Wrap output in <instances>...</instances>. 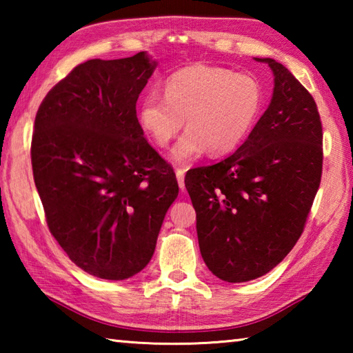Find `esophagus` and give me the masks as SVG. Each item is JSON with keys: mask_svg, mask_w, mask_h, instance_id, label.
<instances>
[{"mask_svg": "<svg viewBox=\"0 0 353 353\" xmlns=\"http://www.w3.org/2000/svg\"><path fill=\"white\" fill-rule=\"evenodd\" d=\"M176 177H177L179 187H181V190H183L185 188V170L183 168H177L176 170Z\"/></svg>", "mask_w": 353, "mask_h": 353, "instance_id": "obj_1", "label": "esophagus"}]
</instances>
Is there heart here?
<instances>
[{
  "mask_svg": "<svg viewBox=\"0 0 353 353\" xmlns=\"http://www.w3.org/2000/svg\"><path fill=\"white\" fill-rule=\"evenodd\" d=\"M265 105V90L255 76L212 65H191L165 81V97L148 93L139 121L155 146L168 148L181 134L172 157L188 162L205 151L224 155L252 132Z\"/></svg>",
  "mask_w": 353,
  "mask_h": 353,
  "instance_id": "obj_1",
  "label": "heart"
}]
</instances>
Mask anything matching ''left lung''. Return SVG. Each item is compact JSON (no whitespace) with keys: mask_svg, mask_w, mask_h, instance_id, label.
I'll return each instance as SVG.
<instances>
[{"mask_svg":"<svg viewBox=\"0 0 353 353\" xmlns=\"http://www.w3.org/2000/svg\"><path fill=\"white\" fill-rule=\"evenodd\" d=\"M274 73L271 104L248 140L218 163L187 172L201 255L214 276H265L294 248L322 176V124L314 99L290 70Z\"/></svg>","mask_w":353,"mask_h":353,"instance_id":"left-lung-1","label":"left lung"}]
</instances>
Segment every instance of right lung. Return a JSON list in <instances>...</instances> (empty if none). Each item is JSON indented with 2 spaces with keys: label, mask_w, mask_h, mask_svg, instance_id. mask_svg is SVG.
I'll return each instance as SVG.
<instances>
[{
  "label": "right lung",
  "mask_w": 353,
  "mask_h": 353,
  "mask_svg": "<svg viewBox=\"0 0 353 353\" xmlns=\"http://www.w3.org/2000/svg\"><path fill=\"white\" fill-rule=\"evenodd\" d=\"M154 68L145 52L79 63L35 115L31 162L48 229L99 279L124 280L148 265L179 194L174 170L137 118Z\"/></svg>",
  "instance_id": "1"
}]
</instances>
